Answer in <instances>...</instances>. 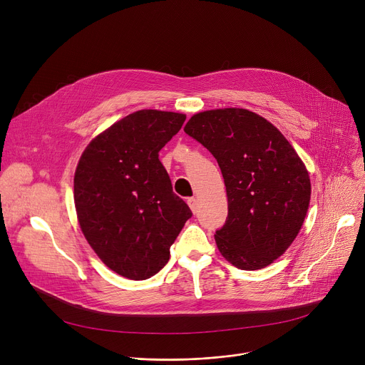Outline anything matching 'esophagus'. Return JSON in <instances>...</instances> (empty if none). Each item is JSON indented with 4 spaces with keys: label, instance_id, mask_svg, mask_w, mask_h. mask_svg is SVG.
<instances>
[{
    "label": "esophagus",
    "instance_id": "esophagus-1",
    "mask_svg": "<svg viewBox=\"0 0 365 365\" xmlns=\"http://www.w3.org/2000/svg\"><path fill=\"white\" fill-rule=\"evenodd\" d=\"M187 205L190 206V210H192V212L193 214H196L197 212V202H196V197H187Z\"/></svg>",
    "mask_w": 365,
    "mask_h": 365
}]
</instances>
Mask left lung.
Wrapping results in <instances>:
<instances>
[{"mask_svg": "<svg viewBox=\"0 0 365 365\" xmlns=\"http://www.w3.org/2000/svg\"><path fill=\"white\" fill-rule=\"evenodd\" d=\"M185 133L217 159L227 187L228 217L215 241L241 270L272 264L299 234L310 200L309 173L284 135L242 108L195 114Z\"/></svg>", "mask_w": 365, "mask_h": 365, "instance_id": "1", "label": "left lung"}]
</instances>
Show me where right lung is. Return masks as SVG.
<instances>
[{"label":"right lung","mask_w":365,"mask_h":365,"mask_svg":"<svg viewBox=\"0 0 365 365\" xmlns=\"http://www.w3.org/2000/svg\"><path fill=\"white\" fill-rule=\"evenodd\" d=\"M185 120L178 113L135 111L96 135L79 159L73 196L81 230L103 264L123 277L159 273L192 217L159 160Z\"/></svg>","instance_id":"right-lung-1"}]
</instances>
